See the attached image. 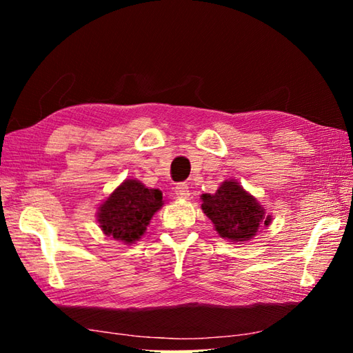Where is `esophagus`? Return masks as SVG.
Masks as SVG:
<instances>
[{"instance_id":"obj_1","label":"esophagus","mask_w":353,"mask_h":353,"mask_svg":"<svg viewBox=\"0 0 353 353\" xmlns=\"http://www.w3.org/2000/svg\"><path fill=\"white\" fill-rule=\"evenodd\" d=\"M174 194L179 199H188L190 198V190L187 183H177L174 187Z\"/></svg>"}]
</instances>
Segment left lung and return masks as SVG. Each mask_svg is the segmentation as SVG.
Here are the masks:
<instances>
[{"label": "left lung", "instance_id": "left-lung-1", "mask_svg": "<svg viewBox=\"0 0 353 353\" xmlns=\"http://www.w3.org/2000/svg\"><path fill=\"white\" fill-rule=\"evenodd\" d=\"M202 212L214 225L221 238L243 243L252 240L263 225L271 224V214L236 181L221 183L216 193L201 196Z\"/></svg>", "mask_w": 353, "mask_h": 353}]
</instances>
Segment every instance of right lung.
<instances>
[{
  "label": "right lung",
  "mask_w": 353,
  "mask_h": 353,
  "mask_svg": "<svg viewBox=\"0 0 353 353\" xmlns=\"http://www.w3.org/2000/svg\"><path fill=\"white\" fill-rule=\"evenodd\" d=\"M163 207L162 191L126 179L98 208L101 230L113 240L132 244L145 235L151 218Z\"/></svg>",
  "instance_id": "add662e5"
}]
</instances>
